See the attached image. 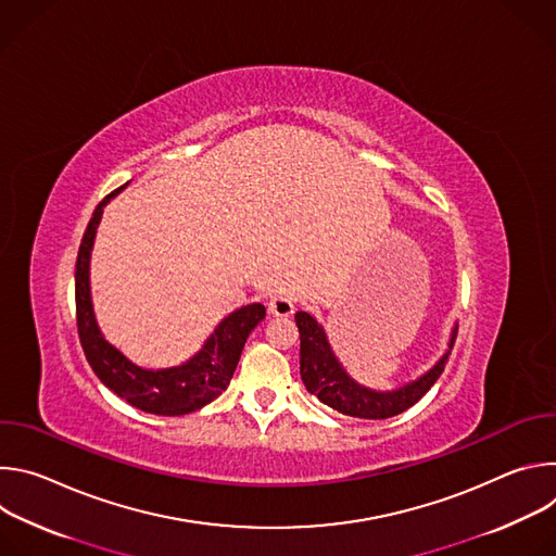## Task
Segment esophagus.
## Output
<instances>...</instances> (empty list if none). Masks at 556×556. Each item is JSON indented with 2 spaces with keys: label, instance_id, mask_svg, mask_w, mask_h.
Listing matches in <instances>:
<instances>
[{
  "label": "esophagus",
  "instance_id": "34e87169",
  "mask_svg": "<svg viewBox=\"0 0 556 556\" xmlns=\"http://www.w3.org/2000/svg\"><path fill=\"white\" fill-rule=\"evenodd\" d=\"M268 312L273 314V316H290L292 312H294V301L290 299V296H273L270 301H268Z\"/></svg>",
  "mask_w": 556,
  "mask_h": 556
}]
</instances>
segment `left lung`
Here are the masks:
<instances>
[{"instance_id":"left-lung-1","label":"left lung","mask_w":556,"mask_h":556,"mask_svg":"<svg viewBox=\"0 0 556 556\" xmlns=\"http://www.w3.org/2000/svg\"><path fill=\"white\" fill-rule=\"evenodd\" d=\"M294 321L301 339L299 365H301V380L305 389L314 393L324 405L337 409L339 414L352 416V418H365V420L393 418L414 407L444 371V365L448 361V354L457 337V324H455L448 337L446 352L440 356V361L431 369H427L422 376L401 387L378 391L356 382L348 374V369L337 358L324 326L316 321L312 314L299 309L294 314Z\"/></svg>"}]
</instances>
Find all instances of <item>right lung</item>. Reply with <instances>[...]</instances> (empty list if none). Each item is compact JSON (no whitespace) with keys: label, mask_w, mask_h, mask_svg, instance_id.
I'll list each match as a JSON object with an SVG mask.
<instances>
[{"label":"right lung","mask_w":556,"mask_h":556,"mask_svg":"<svg viewBox=\"0 0 556 556\" xmlns=\"http://www.w3.org/2000/svg\"><path fill=\"white\" fill-rule=\"evenodd\" d=\"M129 185V182H127ZM127 185L110 193L92 213L86 228L84 242L78 247L76 273H74V294H76V326L81 339L86 358L99 380L112 389L118 399L127 401L131 407L155 414V416H185L202 409L228 387L232 371L240 363L244 343L257 324L266 316L262 303H249L237 307L217 324L204 345L182 365L147 369L129 361L121 350H116L101 332L92 305L90 290V257L94 249L97 228L103 217L108 202L121 193Z\"/></svg>","instance_id":"1"}]
</instances>
